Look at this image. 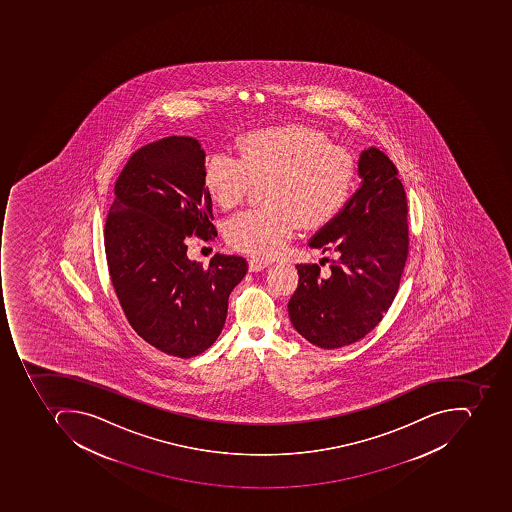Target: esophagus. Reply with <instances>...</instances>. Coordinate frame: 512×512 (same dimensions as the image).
<instances>
[{
    "label": "esophagus",
    "instance_id": "obj_1",
    "mask_svg": "<svg viewBox=\"0 0 512 512\" xmlns=\"http://www.w3.org/2000/svg\"><path fill=\"white\" fill-rule=\"evenodd\" d=\"M269 265H271V261L254 257L249 260V271L258 272L261 271V269L268 268Z\"/></svg>",
    "mask_w": 512,
    "mask_h": 512
}]
</instances>
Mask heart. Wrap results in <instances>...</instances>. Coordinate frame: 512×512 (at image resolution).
I'll use <instances>...</instances> for the list:
<instances>
[{"mask_svg":"<svg viewBox=\"0 0 512 512\" xmlns=\"http://www.w3.org/2000/svg\"><path fill=\"white\" fill-rule=\"evenodd\" d=\"M266 207L236 214L225 225L233 249L272 257L304 229H321L343 210L356 182V161L304 125L258 128L233 144V156L214 153L203 164L202 183L222 210L243 202L252 183L263 182Z\"/></svg>","mask_w":512,"mask_h":512,"instance_id":"heart-1","label":"heart"}]
</instances>
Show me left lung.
Segmentation results:
<instances>
[{"label": "left lung", "mask_w": 512, "mask_h": 512, "mask_svg": "<svg viewBox=\"0 0 512 512\" xmlns=\"http://www.w3.org/2000/svg\"><path fill=\"white\" fill-rule=\"evenodd\" d=\"M359 189L309 246L335 254L329 274L298 265L299 285L288 302L291 323L312 345H352L390 309L409 254L407 199L398 169L376 147L359 158Z\"/></svg>", "instance_id": "obj_1"}]
</instances>
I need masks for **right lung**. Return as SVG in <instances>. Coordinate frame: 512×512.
I'll return each mask as SVG.
<instances>
[{"label": "right lung", "instance_id": "add662e5", "mask_svg": "<svg viewBox=\"0 0 512 512\" xmlns=\"http://www.w3.org/2000/svg\"><path fill=\"white\" fill-rule=\"evenodd\" d=\"M205 152L189 136H169L130 156L114 186L105 224L109 276L128 323L169 356L191 359L213 345L246 258L189 260L188 236L216 235L203 188Z\"/></svg>", "mask_w": 512, "mask_h": 512}]
</instances>
